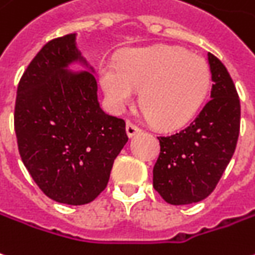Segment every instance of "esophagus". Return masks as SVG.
<instances>
[{
    "label": "esophagus",
    "instance_id": "1",
    "mask_svg": "<svg viewBox=\"0 0 255 255\" xmlns=\"http://www.w3.org/2000/svg\"><path fill=\"white\" fill-rule=\"evenodd\" d=\"M126 129H127V135L129 136V138L140 132V128L138 127L136 124H133L132 122H129V120H128L127 124H126Z\"/></svg>",
    "mask_w": 255,
    "mask_h": 255
}]
</instances>
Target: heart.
<instances>
[{"label":"heart","instance_id":"1","mask_svg":"<svg viewBox=\"0 0 255 255\" xmlns=\"http://www.w3.org/2000/svg\"><path fill=\"white\" fill-rule=\"evenodd\" d=\"M99 80L112 108H140L154 126L177 129L193 120L207 97L211 74L206 60L177 47L132 49L119 62H103Z\"/></svg>","mask_w":255,"mask_h":255}]
</instances>
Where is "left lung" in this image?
I'll return each instance as SVG.
<instances>
[{
    "label": "left lung",
    "mask_w": 255,
    "mask_h": 255,
    "mask_svg": "<svg viewBox=\"0 0 255 255\" xmlns=\"http://www.w3.org/2000/svg\"><path fill=\"white\" fill-rule=\"evenodd\" d=\"M211 99L179 132L157 136L160 154L153 188L165 202L181 206L206 199L232 158L240 131V101L227 67L208 52Z\"/></svg>",
    "instance_id": "obj_1"
}]
</instances>
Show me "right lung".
<instances>
[{
  "label": "right lung",
  "mask_w": 255,
  "mask_h": 255,
  "mask_svg": "<svg viewBox=\"0 0 255 255\" xmlns=\"http://www.w3.org/2000/svg\"><path fill=\"white\" fill-rule=\"evenodd\" d=\"M74 60H83L76 34L41 48L17 85L15 132L38 188L55 202L83 206L108 186L128 136L126 122L101 109L95 77L66 72Z\"/></svg>",
  "instance_id": "add662e5"
}]
</instances>
